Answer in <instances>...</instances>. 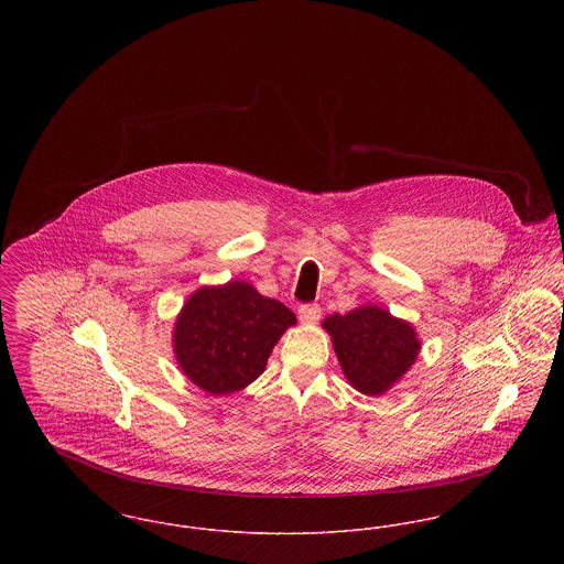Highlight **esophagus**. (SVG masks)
<instances>
[{
    "instance_id": "34e87169",
    "label": "esophagus",
    "mask_w": 564,
    "mask_h": 564,
    "mask_svg": "<svg viewBox=\"0 0 564 564\" xmlns=\"http://www.w3.org/2000/svg\"><path fill=\"white\" fill-rule=\"evenodd\" d=\"M297 317H300V322L304 323V325H315V323L322 319V306H317V304L300 306Z\"/></svg>"
}]
</instances>
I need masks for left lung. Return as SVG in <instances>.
Listing matches in <instances>:
<instances>
[{
    "label": "left lung",
    "instance_id": "1",
    "mask_svg": "<svg viewBox=\"0 0 564 564\" xmlns=\"http://www.w3.org/2000/svg\"><path fill=\"white\" fill-rule=\"evenodd\" d=\"M322 327L332 338L343 375L364 395H384L421 352L414 325L378 304H361L347 315H329Z\"/></svg>",
    "mask_w": 564,
    "mask_h": 564
}]
</instances>
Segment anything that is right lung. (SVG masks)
I'll return each mask as SVG.
<instances>
[{"label":"right lung","instance_id":"obj_1","mask_svg":"<svg viewBox=\"0 0 564 564\" xmlns=\"http://www.w3.org/2000/svg\"><path fill=\"white\" fill-rule=\"evenodd\" d=\"M295 315L251 283L232 279L203 285L184 302L173 325V352L189 382L212 395L241 391L267 370Z\"/></svg>","mask_w":564,"mask_h":564}]
</instances>
